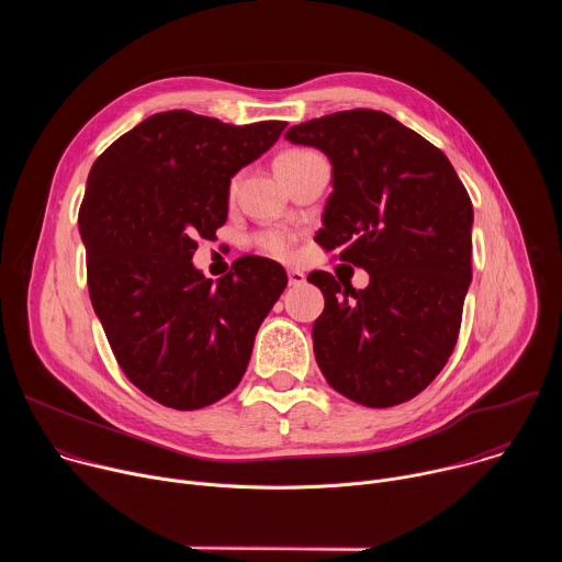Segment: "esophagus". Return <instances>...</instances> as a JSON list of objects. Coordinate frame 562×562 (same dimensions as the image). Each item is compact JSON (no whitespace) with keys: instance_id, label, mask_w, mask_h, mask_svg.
<instances>
[{"instance_id":"1","label":"esophagus","mask_w":562,"mask_h":562,"mask_svg":"<svg viewBox=\"0 0 562 562\" xmlns=\"http://www.w3.org/2000/svg\"><path fill=\"white\" fill-rule=\"evenodd\" d=\"M306 282V276L297 269H291L289 271V286H302Z\"/></svg>"}]
</instances>
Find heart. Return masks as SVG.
<instances>
[{
    "mask_svg": "<svg viewBox=\"0 0 562 562\" xmlns=\"http://www.w3.org/2000/svg\"><path fill=\"white\" fill-rule=\"evenodd\" d=\"M315 150H308V148H286L282 150L278 157H276V171L280 178H284L286 173H291L295 167H300L302 162H306L308 157H313ZM237 189V180L231 182L228 187V193L233 195ZM254 243L265 251V254H271V256H278V258H284L289 256L291 251V245H293V235L286 233V231H262L254 237Z\"/></svg>",
    "mask_w": 562,
    "mask_h": 562,
    "instance_id": "1",
    "label": "heart"
}]
</instances>
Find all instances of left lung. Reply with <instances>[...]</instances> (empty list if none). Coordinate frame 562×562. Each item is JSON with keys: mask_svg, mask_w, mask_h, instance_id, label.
Instances as JSON below:
<instances>
[{"mask_svg": "<svg viewBox=\"0 0 562 562\" xmlns=\"http://www.w3.org/2000/svg\"><path fill=\"white\" fill-rule=\"evenodd\" d=\"M334 167V193L315 243L369 273L356 291L308 273L325 295L313 351L327 382L364 407L407 403L447 364L471 282L473 206L447 155L371 109L291 126Z\"/></svg>", "mask_w": 562, "mask_h": 562, "instance_id": "8db88e82", "label": "left lung"}]
</instances>
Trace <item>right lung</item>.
Here are the masks:
<instances>
[{"instance_id":"obj_1","label":"right lung","mask_w":562,"mask_h":562,"mask_svg":"<svg viewBox=\"0 0 562 562\" xmlns=\"http://www.w3.org/2000/svg\"><path fill=\"white\" fill-rule=\"evenodd\" d=\"M284 126L155 113L89 173L77 222L91 302L117 364L159 405L193 412L231 393L286 286L269 258H239L215 284L191 262L195 239L215 237L226 222L231 178Z\"/></svg>"}]
</instances>
